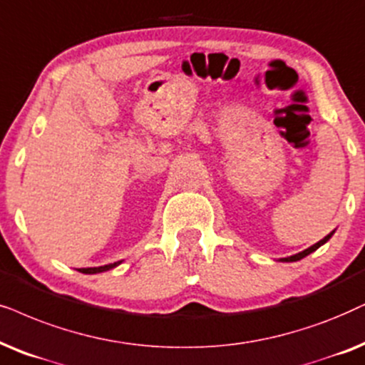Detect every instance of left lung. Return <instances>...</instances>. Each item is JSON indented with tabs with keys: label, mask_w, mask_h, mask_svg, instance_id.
Returning <instances> with one entry per match:
<instances>
[{
	"label": "left lung",
	"mask_w": 365,
	"mask_h": 365,
	"mask_svg": "<svg viewBox=\"0 0 365 365\" xmlns=\"http://www.w3.org/2000/svg\"><path fill=\"white\" fill-rule=\"evenodd\" d=\"M332 235H334V231L330 235H327L325 236L324 240H320L319 243H315L314 246H310V248H307V250H304V252H300V253H297V255H293V257H287V258H280V262H298V259H302V258H305L307 255H310L312 252H315L317 248H320L322 245H325L327 243V241L332 238Z\"/></svg>",
	"instance_id": "8db88e82"
}]
</instances>
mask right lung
Masks as SVG:
<instances>
[{"instance_id": "right-lung-1", "label": "right lung", "mask_w": 365, "mask_h": 365, "mask_svg": "<svg viewBox=\"0 0 365 365\" xmlns=\"http://www.w3.org/2000/svg\"><path fill=\"white\" fill-rule=\"evenodd\" d=\"M117 264H120V262H115V263H110V264H103V267H96V268H82L80 272L92 275V273H102V272H107V269H110V268H115Z\"/></svg>"}]
</instances>
